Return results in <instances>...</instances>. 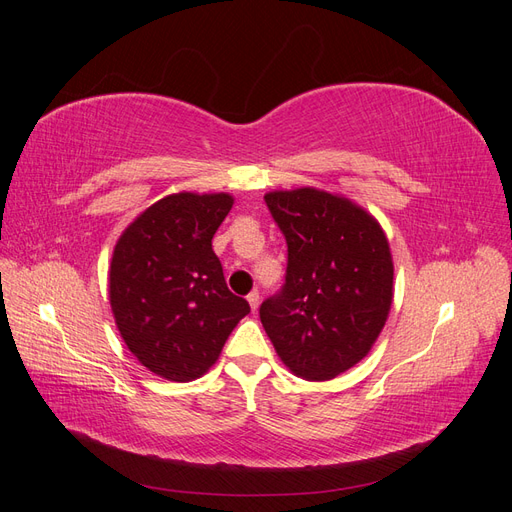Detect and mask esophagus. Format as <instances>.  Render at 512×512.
I'll list each match as a JSON object with an SVG mask.
<instances>
[{
    "instance_id": "1",
    "label": "esophagus",
    "mask_w": 512,
    "mask_h": 512,
    "mask_svg": "<svg viewBox=\"0 0 512 512\" xmlns=\"http://www.w3.org/2000/svg\"><path fill=\"white\" fill-rule=\"evenodd\" d=\"M247 303H250V307H252L254 312H256L258 305H260V294H258V290H254V292L247 294Z\"/></svg>"
}]
</instances>
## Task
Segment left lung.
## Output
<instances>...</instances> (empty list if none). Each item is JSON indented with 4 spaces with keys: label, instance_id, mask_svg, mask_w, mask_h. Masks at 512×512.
<instances>
[{
    "label": "left lung",
    "instance_id": "1",
    "mask_svg": "<svg viewBox=\"0 0 512 512\" xmlns=\"http://www.w3.org/2000/svg\"><path fill=\"white\" fill-rule=\"evenodd\" d=\"M288 245L282 288L260 305L280 359L331 380L378 339L393 303V260L380 224L350 200L301 188L265 196Z\"/></svg>",
    "mask_w": 512,
    "mask_h": 512
}]
</instances>
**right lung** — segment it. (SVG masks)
<instances>
[{"instance_id":"add662e5","label":"right lung","mask_w":512,"mask_h":512,"mask_svg":"<svg viewBox=\"0 0 512 512\" xmlns=\"http://www.w3.org/2000/svg\"><path fill=\"white\" fill-rule=\"evenodd\" d=\"M232 207L228 194L166 196L115 245L111 307L123 342L149 371L188 382L218 361L250 303L226 286L211 239Z\"/></svg>"}]
</instances>
